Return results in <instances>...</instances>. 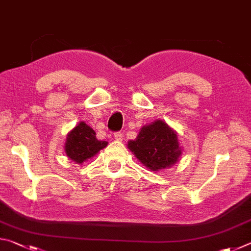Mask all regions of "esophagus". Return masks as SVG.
Instances as JSON below:
<instances>
[{"instance_id": "obj_1", "label": "esophagus", "mask_w": 251, "mask_h": 251, "mask_svg": "<svg viewBox=\"0 0 251 251\" xmlns=\"http://www.w3.org/2000/svg\"><path fill=\"white\" fill-rule=\"evenodd\" d=\"M123 137H124V136H123V134L120 133V131H117V133L114 134V138H115L117 142H122Z\"/></svg>"}]
</instances>
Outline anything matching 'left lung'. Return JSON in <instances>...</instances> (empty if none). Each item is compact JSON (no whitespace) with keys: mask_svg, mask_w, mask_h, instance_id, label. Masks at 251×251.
<instances>
[{"mask_svg":"<svg viewBox=\"0 0 251 251\" xmlns=\"http://www.w3.org/2000/svg\"><path fill=\"white\" fill-rule=\"evenodd\" d=\"M128 148L144 166L154 172L175 165L181 155L176 131L160 120L143 126L137 138L128 142Z\"/></svg>","mask_w":251,"mask_h":251,"instance_id":"left-lung-1","label":"left lung"}]
</instances>
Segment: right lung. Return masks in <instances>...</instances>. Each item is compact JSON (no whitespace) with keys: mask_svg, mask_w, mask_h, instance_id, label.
Here are the masks:
<instances>
[{"mask_svg":"<svg viewBox=\"0 0 251 251\" xmlns=\"http://www.w3.org/2000/svg\"><path fill=\"white\" fill-rule=\"evenodd\" d=\"M107 142L99 141L95 131L86 123L80 122L67 134L65 152L76 164H82L107 146Z\"/></svg>","mask_w":251,"mask_h":251,"instance_id":"right-lung-1","label":"right lung"}]
</instances>
